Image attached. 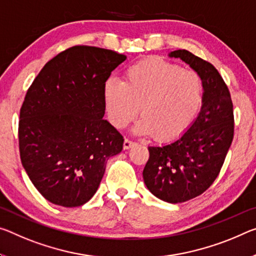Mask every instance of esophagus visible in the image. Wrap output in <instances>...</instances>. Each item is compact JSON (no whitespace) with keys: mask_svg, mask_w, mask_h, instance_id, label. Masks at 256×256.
<instances>
[{"mask_svg":"<svg viewBox=\"0 0 256 256\" xmlns=\"http://www.w3.org/2000/svg\"><path fill=\"white\" fill-rule=\"evenodd\" d=\"M134 144H136V142H133V141L128 140V139H125L124 144H123V147H124V149H130L131 147H133Z\"/></svg>","mask_w":256,"mask_h":256,"instance_id":"1","label":"esophagus"}]
</instances>
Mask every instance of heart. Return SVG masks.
I'll use <instances>...</instances> for the list:
<instances>
[{"mask_svg":"<svg viewBox=\"0 0 256 256\" xmlns=\"http://www.w3.org/2000/svg\"><path fill=\"white\" fill-rule=\"evenodd\" d=\"M204 85L194 70L160 58H149L130 66L123 82L110 77L104 84V101L108 120L124 128L142 116L133 131L140 136L155 134L170 141L186 131L200 112Z\"/></svg>","mask_w":256,"mask_h":256,"instance_id":"b5f03b06","label":"heart"}]
</instances>
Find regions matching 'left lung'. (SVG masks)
<instances>
[{"label": "left lung", "mask_w": 256, "mask_h": 256, "mask_svg": "<svg viewBox=\"0 0 256 256\" xmlns=\"http://www.w3.org/2000/svg\"><path fill=\"white\" fill-rule=\"evenodd\" d=\"M168 56L189 64L204 85L200 112L189 128L171 142L148 147L144 184L154 196L176 204L200 196L216 179L234 139V110L228 86L212 64L186 50Z\"/></svg>", "instance_id": "1"}]
</instances>
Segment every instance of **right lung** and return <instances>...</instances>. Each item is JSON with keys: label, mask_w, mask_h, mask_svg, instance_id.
Masks as SVG:
<instances>
[{"label": "right lung", "mask_w": 256, "mask_h": 256, "mask_svg": "<svg viewBox=\"0 0 256 256\" xmlns=\"http://www.w3.org/2000/svg\"><path fill=\"white\" fill-rule=\"evenodd\" d=\"M126 56L77 46L46 64L20 109L24 168L52 204L76 208L96 192L109 158L123 149L120 133L104 120V84Z\"/></svg>", "instance_id": "obj_1"}]
</instances>
